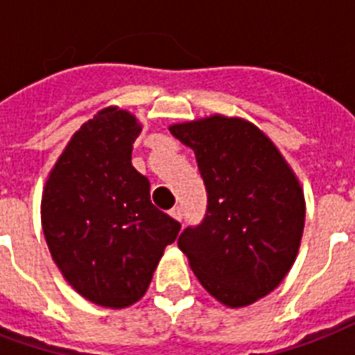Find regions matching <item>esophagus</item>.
I'll return each mask as SVG.
<instances>
[{
	"mask_svg": "<svg viewBox=\"0 0 355 355\" xmlns=\"http://www.w3.org/2000/svg\"><path fill=\"white\" fill-rule=\"evenodd\" d=\"M170 216H172V218H175L178 222H181L183 220V211H181V207L170 209Z\"/></svg>",
	"mask_w": 355,
	"mask_h": 355,
	"instance_id": "1",
	"label": "esophagus"
}]
</instances>
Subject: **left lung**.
I'll list each match as a JSON object with an SVG mask.
<instances>
[{"label": "left lung", "instance_id": "8db88e82", "mask_svg": "<svg viewBox=\"0 0 355 355\" xmlns=\"http://www.w3.org/2000/svg\"><path fill=\"white\" fill-rule=\"evenodd\" d=\"M192 148L207 211L178 246L209 295L227 307L254 304L287 276L300 248L306 202L274 142L243 118L222 114L170 125Z\"/></svg>", "mask_w": 355, "mask_h": 355}]
</instances>
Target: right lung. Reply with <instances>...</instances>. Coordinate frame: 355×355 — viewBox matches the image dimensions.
<instances>
[{"mask_svg":"<svg viewBox=\"0 0 355 355\" xmlns=\"http://www.w3.org/2000/svg\"><path fill=\"white\" fill-rule=\"evenodd\" d=\"M139 120L101 109L73 133L42 192L49 254L79 295L122 309L150 287L164 248L181 224L150 200V181L131 164Z\"/></svg>","mask_w":355,"mask_h":355,"instance_id":"obj_1","label":"right lung"}]
</instances>
